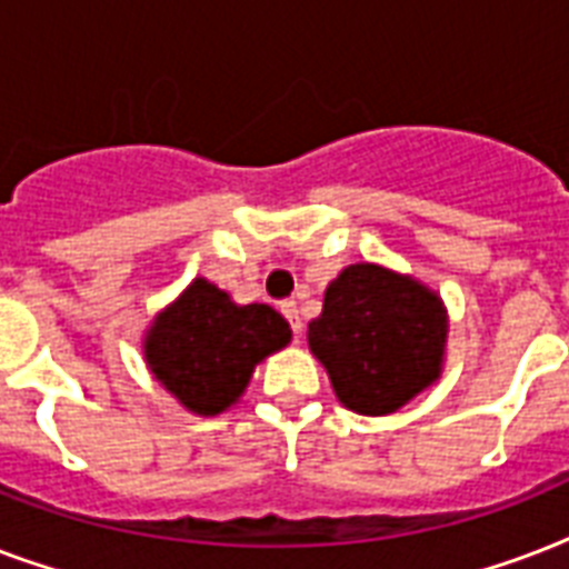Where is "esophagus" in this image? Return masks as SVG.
Masks as SVG:
<instances>
[{
	"mask_svg": "<svg viewBox=\"0 0 569 569\" xmlns=\"http://www.w3.org/2000/svg\"><path fill=\"white\" fill-rule=\"evenodd\" d=\"M280 312H283L286 319H289V325H292V330H295V337H301V312H298V303L295 301H283L280 303Z\"/></svg>",
	"mask_w": 569,
	"mask_h": 569,
	"instance_id": "esophagus-1",
	"label": "esophagus"
}]
</instances>
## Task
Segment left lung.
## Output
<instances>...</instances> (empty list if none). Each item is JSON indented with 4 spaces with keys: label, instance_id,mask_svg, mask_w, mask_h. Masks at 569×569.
I'll return each instance as SVG.
<instances>
[{
    "label": "left lung",
    "instance_id": "left-lung-1",
    "mask_svg": "<svg viewBox=\"0 0 569 569\" xmlns=\"http://www.w3.org/2000/svg\"><path fill=\"white\" fill-rule=\"evenodd\" d=\"M307 342L339 405L360 416H389L440 380L449 310L413 274L355 262L328 286Z\"/></svg>",
    "mask_w": 569,
    "mask_h": 569
}]
</instances>
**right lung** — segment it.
I'll list each match as a JSON object with an SVG mask.
<instances>
[{"mask_svg": "<svg viewBox=\"0 0 569 569\" xmlns=\"http://www.w3.org/2000/svg\"><path fill=\"white\" fill-rule=\"evenodd\" d=\"M292 342L289 321L268 303H236L194 277L144 330V363L194 416H218L239 405L253 369Z\"/></svg>", "mask_w": 569, "mask_h": 569, "instance_id": "1", "label": "right lung"}]
</instances>
